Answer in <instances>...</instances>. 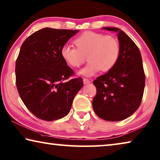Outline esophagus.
<instances>
[{
  "instance_id": "34e87169",
  "label": "esophagus",
  "mask_w": 160,
  "mask_h": 160,
  "mask_svg": "<svg viewBox=\"0 0 160 160\" xmlns=\"http://www.w3.org/2000/svg\"><path fill=\"white\" fill-rule=\"evenodd\" d=\"M83 82H84V84H88V83L90 82V80L87 79V78H83Z\"/></svg>"
}]
</instances>
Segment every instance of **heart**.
I'll return each mask as SVG.
<instances>
[{
    "label": "heart",
    "instance_id": "obj_1",
    "mask_svg": "<svg viewBox=\"0 0 160 160\" xmlns=\"http://www.w3.org/2000/svg\"><path fill=\"white\" fill-rule=\"evenodd\" d=\"M76 48L65 45L61 48L60 55L70 66L78 68L89 61L79 71L81 75L90 77L100 70L109 71L115 66L120 54L118 40L112 35L87 31L74 40Z\"/></svg>",
    "mask_w": 160,
    "mask_h": 160
}]
</instances>
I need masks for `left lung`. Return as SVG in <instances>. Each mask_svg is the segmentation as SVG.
Returning <instances> with one entry per match:
<instances>
[{
    "mask_svg": "<svg viewBox=\"0 0 160 160\" xmlns=\"http://www.w3.org/2000/svg\"><path fill=\"white\" fill-rule=\"evenodd\" d=\"M103 29L118 32L120 54L112 69L93 81L97 93L92 108L103 120L120 121L131 116L140 105L145 75L140 51L133 40L120 28Z\"/></svg>",
    "mask_w": 160,
    "mask_h": 160,
    "instance_id": "left-lung-1",
    "label": "left lung"
}]
</instances>
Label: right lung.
Instances as JSON below:
<instances>
[{
  "label": "right lung",
  "instance_id": "right-lung-1",
  "mask_svg": "<svg viewBox=\"0 0 160 160\" xmlns=\"http://www.w3.org/2000/svg\"><path fill=\"white\" fill-rule=\"evenodd\" d=\"M79 30L45 28L22 44L16 62V86L26 108L46 121L69 113L82 78L65 82L75 74L60 55L61 48Z\"/></svg>",
  "mask_w": 160,
  "mask_h": 160
}]
</instances>
